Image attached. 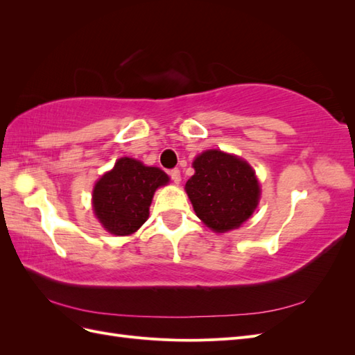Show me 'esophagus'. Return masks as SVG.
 <instances>
[{
	"label": "esophagus",
	"mask_w": 355,
	"mask_h": 355,
	"mask_svg": "<svg viewBox=\"0 0 355 355\" xmlns=\"http://www.w3.org/2000/svg\"><path fill=\"white\" fill-rule=\"evenodd\" d=\"M170 178H171V180L175 182V184H180V180H182V178H180V170L179 168H173V170H170Z\"/></svg>",
	"instance_id": "obj_1"
}]
</instances>
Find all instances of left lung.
Segmentation results:
<instances>
[{
	"instance_id": "left-lung-1",
	"label": "left lung",
	"mask_w": 355,
	"mask_h": 355,
	"mask_svg": "<svg viewBox=\"0 0 355 355\" xmlns=\"http://www.w3.org/2000/svg\"><path fill=\"white\" fill-rule=\"evenodd\" d=\"M196 173L185 191L197 216L214 232L237 230L256 210L261 198L254 170L237 155L209 149L192 163Z\"/></svg>"
}]
</instances>
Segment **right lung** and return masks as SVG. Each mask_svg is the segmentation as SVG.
<instances>
[{
    "mask_svg": "<svg viewBox=\"0 0 355 355\" xmlns=\"http://www.w3.org/2000/svg\"><path fill=\"white\" fill-rule=\"evenodd\" d=\"M168 180L158 167H148L128 157L116 159L114 168L106 171L93 188L96 218L114 235L136 232L149 216L154 192Z\"/></svg>",
    "mask_w": 355,
    "mask_h": 355,
    "instance_id": "obj_1",
    "label": "right lung"
}]
</instances>
